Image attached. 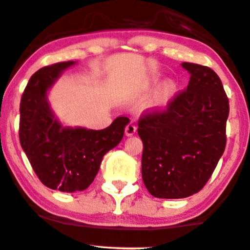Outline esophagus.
I'll return each instance as SVG.
<instances>
[{
    "mask_svg": "<svg viewBox=\"0 0 250 250\" xmlns=\"http://www.w3.org/2000/svg\"><path fill=\"white\" fill-rule=\"evenodd\" d=\"M135 133H136V127L133 125V122L128 123V125L125 127V135L133 136Z\"/></svg>",
    "mask_w": 250,
    "mask_h": 250,
    "instance_id": "1",
    "label": "esophagus"
}]
</instances>
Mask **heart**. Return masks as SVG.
I'll return each mask as SVG.
<instances>
[{
    "label": "heart",
    "instance_id": "1",
    "mask_svg": "<svg viewBox=\"0 0 250 250\" xmlns=\"http://www.w3.org/2000/svg\"><path fill=\"white\" fill-rule=\"evenodd\" d=\"M154 79L150 78L146 82V86H149L150 84H153ZM178 92V83L174 79L169 78L166 79L165 82H163V84L159 86V89L156 90V92L153 96L152 100L148 103L147 108L150 111H164L167 106L171 104L173 98L175 97Z\"/></svg>",
    "mask_w": 250,
    "mask_h": 250
}]
</instances>
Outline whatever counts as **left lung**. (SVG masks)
<instances>
[{"mask_svg":"<svg viewBox=\"0 0 250 250\" xmlns=\"http://www.w3.org/2000/svg\"><path fill=\"white\" fill-rule=\"evenodd\" d=\"M190 82L166 110L139 120L142 179L156 198H186L201 191L227 142L229 101L215 71L183 62Z\"/></svg>","mask_w":250,"mask_h":250,"instance_id":"8db88e82","label":"left lung"}]
</instances>
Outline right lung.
<instances>
[{"label":"right lung","instance_id":"add662e5","mask_svg":"<svg viewBox=\"0 0 250 250\" xmlns=\"http://www.w3.org/2000/svg\"><path fill=\"white\" fill-rule=\"evenodd\" d=\"M64 62L38 70L29 79L20 104V144L35 174L52 190L72 193L89 188L103 156L120 144L128 117H117L102 130L68 127L52 110L47 95L65 70Z\"/></svg>","mask_w":250,"mask_h":250}]
</instances>
